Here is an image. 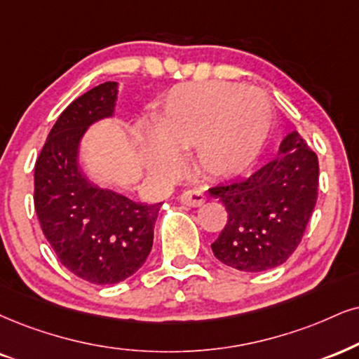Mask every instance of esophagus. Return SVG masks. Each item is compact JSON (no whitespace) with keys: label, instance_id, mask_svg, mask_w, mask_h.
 I'll use <instances>...</instances> for the list:
<instances>
[{"label":"esophagus","instance_id":"34e87169","mask_svg":"<svg viewBox=\"0 0 359 359\" xmlns=\"http://www.w3.org/2000/svg\"><path fill=\"white\" fill-rule=\"evenodd\" d=\"M180 201L187 206H201L205 203V194L201 191H196V189H188V191L181 193Z\"/></svg>","mask_w":359,"mask_h":359}]
</instances>
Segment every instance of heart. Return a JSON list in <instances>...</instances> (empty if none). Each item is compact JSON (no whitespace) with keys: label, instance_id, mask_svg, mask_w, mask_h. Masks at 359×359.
I'll return each mask as SVG.
<instances>
[{"label":"heart","instance_id":"heart-1","mask_svg":"<svg viewBox=\"0 0 359 359\" xmlns=\"http://www.w3.org/2000/svg\"><path fill=\"white\" fill-rule=\"evenodd\" d=\"M268 96L255 88L196 83L175 88L144 141L154 168L175 171L178 151L193 148V166L210 180L245 172L263 151L271 130Z\"/></svg>","mask_w":359,"mask_h":359}]
</instances>
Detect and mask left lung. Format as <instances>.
<instances>
[{
  "mask_svg": "<svg viewBox=\"0 0 359 359\" xmlns=\"http://www.w3.org/2000/svg\"><path fill=\"white\" fill-rule=\"evenodd\" d=\"M318 156L298 131L280 146V156L250 178L218 184L228 221L211 248L221 263L246 273L276 268L294 253L318 200Z\"/></svg>",
  "mask_w": 359,
  "mask_h": 359,
  "instance_id": "left-lung-1",
  "label": "left lung"
}]
</instances>
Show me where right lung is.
I'll return each instance as SVG.
<instances>
[{
	"label": "right lung",
	"mask_w": 359,
	"mask_h": 359,
	"mask_svg": "<svg viewBox=\"0 0 359 359\" xmlns=\"http://www.w3.org/2000/svg\"><path fill=\"white\" fill-rule=\"evenodd\" d=\"M116 95V83L106 81L74 100L34 165V210L44 236L65 268L95 285H114L143 266L161 206L100 188L79 170V140L91 123L111 116Z\"/></svg>",
	"instance_id": "1"
}]
</instances>
